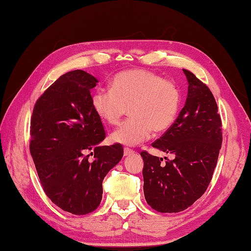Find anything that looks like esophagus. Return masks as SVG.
I'll return each instance as SVG.
<instances>
[{"mask_svg": "<svg viewBox=\"0 0 251 251\" xmlns=\"http://www.w3.org/2000/svg\"><path fill=\"white\" fill-rule=\"evenodd\" d=\"M133 150L132 149H130V148H127V147H126V148L124 149V154H125V156H126V155H130L131 153H133Z\"/></svg>", "mask_w": 251, "mask_h": 251, "instance_id": "obj_1", "label": "esophagus"}]
</instances>
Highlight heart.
Segmentation results:
<instances>
[{
  "instance_id": "heart-1",
  "label": "heart",
  "mask_w": 251,
  "mask_h": 251,
  "mask_svg": "<svg viewBox=\"0 0 251 251\" xmlns=\"http://www.w3.org/2000/svg\"><path fill=\"white\" fill-rule=\"evenodd\" d=\"M93 107L99 117L117 126L129 108L131 119L115 130L114 143L135 146L149 139L152 131L163 133L173 126L181 106L176 85L153 71L127 70L118 73L109 88H98Z\"/></svg>"
}]
</instances>
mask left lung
<instances>
[{
    "label": "left lung",
    "instance_id": "1",
    "mask_svg": "<svg viewBox=\"0 0 251 251\" xmlns=\"http://www.w3.org/2000/svg\"><path fill=\"white\" fill-rule=\"evenodd\" d=\"M184 107L169 130L156 139L154 148L174 160L140 152L144 160V194L147 203L162 213L187 209L209 186L222 148V119L210 88L189 70Z\"/></svg>",
    "mask_w": 251,
    "mask_h": 251
}]
</instances>
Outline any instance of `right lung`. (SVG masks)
Instances as JSON below:
<instances>
[{"instance_id":"add662e5","label":"right lung","mask_w":251,"mask_h":251,"mask_svg":"<svg viewBox=\"0 0 251 251\" xmlns=\"http://www.w3.org/2000/svg\"><path fill=\"white\" fill-rule=\"evenodd\" d=\"M97 83L83 70L67 72L38 98L30 118L29 152L41 186L75 215L99 206L103 179L124 155L120 144L98 145L105 131L91 103Z\"/></svg>"}]
</instances>
